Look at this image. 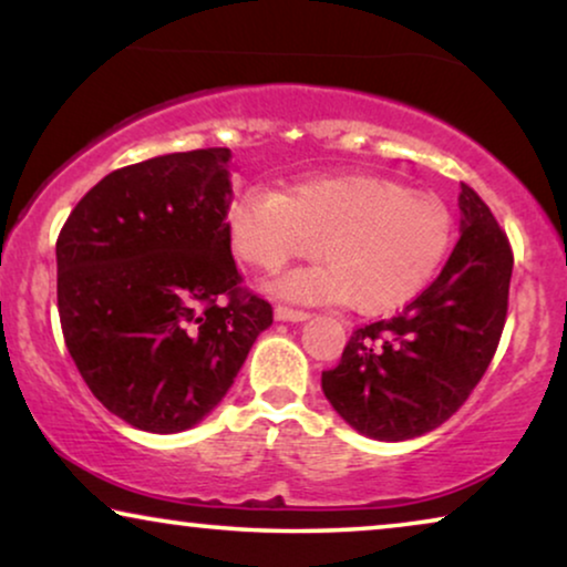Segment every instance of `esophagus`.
<instances>
[{"label": "esophagus", "instance_id": "1", "mask_svg": "<svg viewBox=\"0 0 567 567\" xmlns=\"http://www.w3.org/2000/svg\"><path fill=\"white\" fill-rule=\"evenodd\" d=\"M307 317H309V312H305V309H293V307H286V305L276 307V320L301 322V320H307Z\"/></svg>", "mask_w": 567, "mask_h": 567}]
</instances>
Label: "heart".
<instances>
[{"instance_id":"obj_1","label":"heart","mask_w":567,"mask_h":567,"mask_svg":"<svg viewBox=\"0 0 567 567\" xmlns=\"http://www.w3.org/2000/svg\"><path fill=\"white\" fill-rule=\"evenodd\" d=\"M227 235L247 266L276 274L286 262H328L276 284L301 301H351L359 312L405 307L444 266L454 214L436 193L408 190L379 175L315 177L278 193L252 188L227 208Z\"/></svg>"}]
</instances>
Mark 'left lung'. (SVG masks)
<instances>
[{"mask_svg": "<svg viewBox=\"0 0 567 567\" xmlns=\"http://www.w3.org/2000/svg\"><path fill=\"white\" fill-rule=\"evenodd\" d=\"M460 212V243L436 281L390 320L355 328L338 367L322 371L324 398L363 436L405 441L439 429L491 367L514 250L467 183Z\"/></svg>", "mask_w": 567, "mask_h": 567, "instance_id": "8db88e82", "label": "left lung"}]
</instances>
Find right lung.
Segmentation results:
<instances>
[{
    "label": "right lung",
    "mask_w": 567,
    "mask_h": 567,
    "mask_svg": "<svg viewBox=\"0 0 567 567\" xmlns=\"http://www.w3.org/2000/svg\"><path fill=\"white\" fill-rule=\"evenodd\" d=\"M227 146L113 169L56 239L64 343L90 392L134 429L177 433L219 405L274 307L243 286Z\"/></svg>",
    "instance_id": "add662e5"
}]
</instances>
